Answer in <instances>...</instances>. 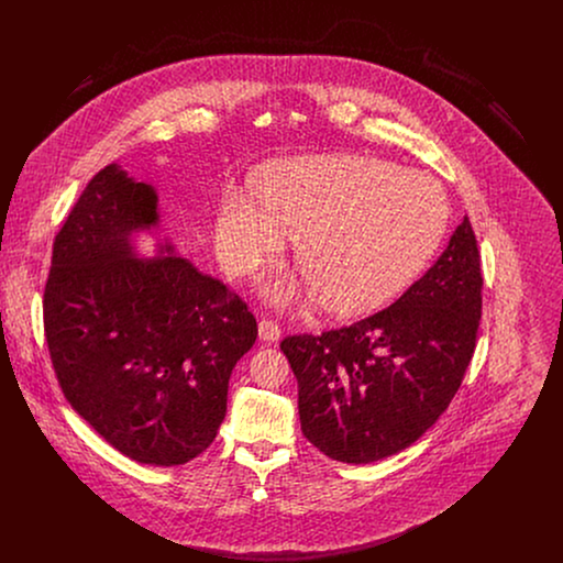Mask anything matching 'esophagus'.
Returning <instances> with one entry per match:
<instances>
[{"label":"esophagus","mask_w":563,"mask_h":563,"mask_svg":"<svg viewBox=\"0 0 563 563\" xmlns=\"http://www.w3.org/2000/svg\"><path fill=\"white\" fill-rule=\"evenodd\" d=\"M260 340L264 342H278L280 340V327L269 319L260 321Z\"/></svg>","instance_id":"1"}]
</instances>
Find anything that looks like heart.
<instances>
[{
	"instance_id": "obj_1",
	"label": "heart",
	"mask_w": 563,
	"mask_h": 563,
	"mask_svg": "<svg viewBox=\"0 0 563 563\" xmlns=\"http://www.w3.org/2000/svg\"><path fill=\"white\" fill-rule=\"evenodd\" d=\"M257 196L223 191L217 251L242 276L297 239L301 280H272L274 303H319L361 317L393 301L429 266L450 228V200L437 179L361 154L306 156L272 166Z\"/></svg>"
}]
</instances>
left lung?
<instances>
[{"mask_svg":"<svg viewBox=\"0 0 563 563\" xmlns=\"http://www.w3.org/2000/svg\"><path fill=\"white\" fill-rule=\"evenodd\" d=\"M482 287L477 239L464 217L434 266L395 303L350 327L285 338L303 437L349 464L418 441L448 409L473 358Z\"/></svg>","mask_w":563,"mask_h":563,"instance_id":"left-lung-1","label":"left lung"}]
</instances>
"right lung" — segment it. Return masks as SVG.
<instances>
[{
    "instance_id": "add662e5",
    "label": "right lung",
    "mask_w": 563,
    "mask_h": 563,
    "mask_svg": "<svg viewBox=\"0 0 563 563\" xmlns=\"http://www.w3.org/2000/svg\"><path fill=\"white\" fill-rule=\"evenodd\" d=\"M158 223L156 189L115 162L101 168L54 239L44 329L81 418L120 454L177 466L213 443L257 322L170 242L136 257L134 234Z\"/></svg>"
}]
</instances>
